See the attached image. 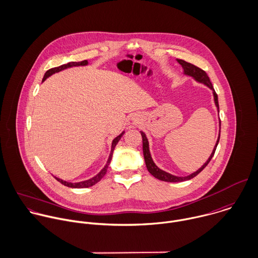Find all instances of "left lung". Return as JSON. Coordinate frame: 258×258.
Wrapping results in <instances>:
<instances>
[{"label": "left lung", "instance_id": "left-lung-1", "mask_svg": "<svg viewBox=\"0 0 258 258\" xmlns=\"http://www.w3.org/2000/svg\"><path fill=\"white\" fill-rule=\"evenodd\" d=\"M177 61L182 65L185 74L194 77L197 81L206 84L209 88H211V89L213 90V95H214L215 104H216V106H217V108H218V111H219L218 96H217V93L215 92V90H214V88H213V85H212V83H211V81H210V79H209L207 73H206L203 69H201V68L195 66V65L192 64V63L186 62L185 60L177 59ZM220 128H221V121H220ZM141 135H142V138H143V152H144V158H145V162H146V166H147L148 171H149L155 178H157V179H159V180H161V181L173 182V183H175V182H183V181L190 180V179L196 177L199 173H201V172L205 169V167L210 163L211 159L213 158V156H214V154H215V151H216V148H217V145H218L219 140H220V134H219V137H218L216 146L214 147V150H213V152H212L210 158L207 160V162H206L197 172H195V173H193V174H191V175H189V176H187V177H176V176H173V175H171V174H169V173H166L165 171L159 169V168L155 165V163H154L153 160H152L151 154H150L149 143H148L147 137H146V135H145L143 132H141Z\"/></svg>", "mask_w": 258, "mask_h": 258}]
</instances>
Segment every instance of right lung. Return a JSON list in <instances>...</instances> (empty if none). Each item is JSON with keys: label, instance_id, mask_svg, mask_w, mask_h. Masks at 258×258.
Segmentation results:
<instances>
[{"label": "right lung", "instance_id": "1", "mask_svg": "<svg viewBox=\"0 0 258 258\" xmlns=\"http://www.w3.org/2000/svg\"><path fill=\"white\" fill-rule=\"evenodd\" d=\"M88 62H87V60H83V61H80V62H69V63H67V64H63V65H61V66H58V67H54V68H51V69H49V70H47L46 71V73H45V75H44V77H43V80L42 81H44L47 77H49L50 75H52L53 73H55V72H59V71H61V70H63V69H65V68H68V67H72V66H79V65H86ZM124 134V132H122L119 136H117L113 141H112V145H111V152H110V155H109V158H108V160H107V163H106V165H105V167L95 176V177H93V178H91V179H89V180H86V181H83V182H79V183H69V182H66V181H63V180H61V179H59V178H56V177H54L58 182H60L62 185H64V186H67V187H70V188H88V187H91V186H93V185H95L97 182H99L103 177H104V175L106 174V171H107V168H108V165H109V163H110V161H111V158H112V153H113V150H114V148H115V146H116V144L118 143V141L120 140V138L122 137V135Z\"/></svg>", "mask_w": 258, "mask_h": 258}]
</instances>
